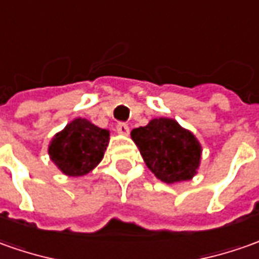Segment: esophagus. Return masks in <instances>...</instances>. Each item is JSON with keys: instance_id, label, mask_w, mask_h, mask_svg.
<instances>
[{"instance_id": "esophagus-1", "label": "esophagus", "mask_w": 259, "mask_h": 259, "mask_svg": "<svg viewBox=\"0 0 259 259\" xmlns=\"http://www.w3.org/2000/svg\"><path fill=\"white\" fill-rule=\"evenodd\" d=\"M117 133L122 134V135H128V133H130V126L126 125L125 122H118V124H117Z\"/></svg>"}]
</instances>
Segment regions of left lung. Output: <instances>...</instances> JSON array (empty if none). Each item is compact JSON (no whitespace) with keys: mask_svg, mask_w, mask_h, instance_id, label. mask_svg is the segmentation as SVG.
Returning <instances> with one entry per match:
<instances>
[{"mask_svg":"<svg viewBox=\"0 0 259 259\" xmlns=\"http://www.w3.org/2000/svg\"><path fill=\"white\" fill-rule=\"evenodd\" d=\"M131 138L158 180L174 184L191 180L197 174L201 144L175 119H151L148 125L133 130Z\"/></svg>","mask_w":259,"mask_h":259,"instance_id":"8db88e82","label":"left lung"}]
</instances>
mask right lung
<instances>
[{
    "label": "right lung",
    "instance_id": "add662e5",
    "mask_svg": "<svg viewBox=\"0 0 259 259\" xmlns=\"http://www.w3.org/2000/svg\"><path fill=\"white\" fill-rule=\"evenodd\" d=\"M109 142V131L75 118L57 133L48 147L53 162L68 177H81L101 162Z\"/></svg>",
    "mask_w": 259,
    "mask_h": 259
}]
</instances>
